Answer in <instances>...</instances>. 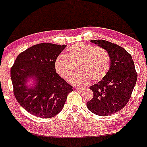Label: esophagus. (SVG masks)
Masks as SVG:
<instances>
[{
  "label": "esophagus",
  "mask_w": 147,
  "mask_h": 147,
  "mask_svg": "<svg viewBox=\"0 0 147 147\" xmlns=\"http://www.w3.org/2000/svg\"><path fill=\"white\" fill-rule=\"evenodd\" d=\"M76 90L78 91H79V92H81V91H83V89L80 88V87H76Z\"/></svg>",
  "instance_id": "obj_1"
}]
</instances>
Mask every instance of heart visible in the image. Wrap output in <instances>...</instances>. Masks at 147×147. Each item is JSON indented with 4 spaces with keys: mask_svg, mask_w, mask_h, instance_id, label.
<instances>
[{
    "mask_svg": "<svg viewBox=\"0 0 147 147\" xmlns=\"http://www.w3.org/2000/svg\"><path fill=\"white\" fill-rule=\"evenodd\" d=\"M78 65V73L71 80L76 86H85L90 82L103 79L110 69V57L107 51L94 45L78 43L70 46L66 55L55 61V69L63 79L69 81Z\"/></svg>",
    "mask_w": 147,
    "mask_h": 147,
    "instance_id": "heart-1",
    "label": "heart"
}]
</instances>
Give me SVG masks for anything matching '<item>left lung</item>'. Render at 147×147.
Wrapping results in <instances>:
<instances>
[{"mask_svg":"<svg viewBox=\"0 0 147 147\" xmlns=\"http://www.w3.org/2000/svg\"><path fill=\"white\" fill-rule=\"evenodd\" d=\"M91 42L107 51L111 60L108 74L103 79L90 87L93 97L87 103L92 113L106 117L119 111L130 99L138 74L132 57L121 46L102 39Z\"/></svg>","mask_w":147,"mask_h":147,"instance_id":"left-lung-1","label":"left lung"}]
</instances>
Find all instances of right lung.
Segmentation results:
<instances>
[{"mask_svg":"<svg viewBox=\"0 0 147 147\" xmlns=\"http://www.w3.org/2000/svg\"><path fill=\"white\" fill-rule=\"evenodd\" d=\"M66 45L40 43L18 55L10 70L15 97L22 108L41 118H51L63 108L72 87L56 72L55 61ZM35 78L34 88L26 86Z\"/></svg>","mask_w":147,"mask_h":147,"instance_id":"1","label":"right lung"}]
</instances>
